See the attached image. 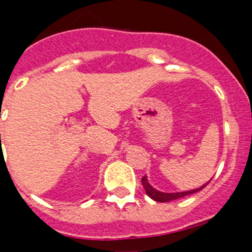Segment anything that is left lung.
<instances>
[{"instance_id":"obj_1","label":"left lung","mask_w":252,"mask_h":252,"mask_svg":"<svg viewBox=\"0 0 252 252\" xmlns=\"http://www.w3.org/2000/svg\"><path fill=\"white\" fill-rule=\"evenodd\" d=\"M210 182H211V180H208V182L206 183V184L201 185V187H200V188H196V189H192V190H187V191L164 192V191H159V190L155 189V188L152 187V185L149 183V180H147L146 175H145V177L141 179L142 187H144V189H145V191H146V194L149 195V197H151L152 200H155V201H157V202H168V201H172V200H177V199H180V197L187 196V195L194 194V192H197V191H200V190L204 189V188Z\"/></svg>"}]
</instances>
